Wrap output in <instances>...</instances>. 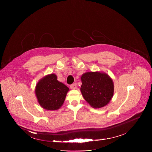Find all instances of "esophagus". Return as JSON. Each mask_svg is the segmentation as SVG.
Here are the masks:
<instances>
[{
	"instance_id": "obj_1",
	"label": "esophagus",
	"mask_w": 152,
	"mask_h": 152,
	"mask_svg": "<svg viewBox=\"0 0 152 152\" xmlns=\"http://www.w3.org/2000/svg\"><path fill=\"white\" fill-rule=\"evenodd\" d=\"M70 88L73 90H75L76 88V83H73L70 85Z\"/></svg>"
}]
</instances>
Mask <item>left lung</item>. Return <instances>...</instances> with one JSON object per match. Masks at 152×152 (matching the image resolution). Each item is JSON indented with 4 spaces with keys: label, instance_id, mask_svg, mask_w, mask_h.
Masks as SVG:
<instances>
[{
    "label": "left lung",
    "instance_id": "8db88e82",
    "mask_svg": "<svg viewBox=\"0 0 152 152\" xmlns=\"http://www.w3.org/2000/svg\"><path fill=\"white\" fill-rule=\"evenodd\" d=\"M80 91L91 107L100 108L111 100L114 94V83L104 73L86 72L81 76Z\"/></svg>",
    "mask_w": 152,
    "mask_h": 152
}]
</instances>
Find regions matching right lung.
<instances>
[{
    "mask_svg": "<svg viewBox=\"0 0 152 152\" xmlns=\"http://www.w3.org/2000/svg\"><path fill=\"white\" fill-rule=\"evenodd\" d=\"M69 88L57 80L55 74L45 76L35 87V94L39 105L45 110H57L62 105Z\"/></svg>",
    "mask_w": 152,
    "mask_h": 152,
    "instance_id": "add662e5",
    "label": "right lung"
}]
</instances>
